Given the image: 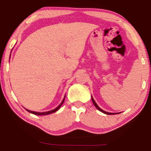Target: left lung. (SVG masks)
I'll use <instances>...</instances> for the list:
<instances>
[{
	"label": "left lung",
	"instance_id": "left-lung-1",
	"mask_svg": "<svg viewBox=\"0 0 151 151\" xmlns=\"http://www.w3.org/2000/svg\"><path fill=\"white\" fill-rule=\"evenodd\" d=\"M92 102H93V104H94V106L96 107L97 109H98L99 111H101V112H102V113H105V114H107V115H114V114H115V113H108V112H106V111H103V110H102V109H101L100 107H99L98 106V104H96V102H95V100H93V98H92Z\"/></svg>",
	"mask_w": 151,
	"mask_h": 151
}]
</instances>
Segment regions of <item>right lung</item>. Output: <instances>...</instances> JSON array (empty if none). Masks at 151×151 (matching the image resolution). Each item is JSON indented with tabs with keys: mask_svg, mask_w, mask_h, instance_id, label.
Masks as SVG:
<instances>
[{
	"mask_svg": "<svg viewBox=\"0 0 151 151\" xmlns=\"http://www.w3.org/2000/svg\"><path fill=\"white\" fill-rule=\"evenodd\" d=\"M65 98H64V99H63V100L62 101V102H61V104L59 105L57 107V108H55V109H53V110H51V111H47V112H42V113H39V112H35V111H29V110H27V109H26L27 111H29V113H33V114H34V115H49V114H51V113H54V112H55V111H57L58 110V109L60 108V106H62V104H63L64 103V101H65Z\"/></svg>",
	"mask_w": 151,
	"mask_h": 151,
	"instance_id": "right-lung-1",
	"label": "right lung"
}]
</instances>
